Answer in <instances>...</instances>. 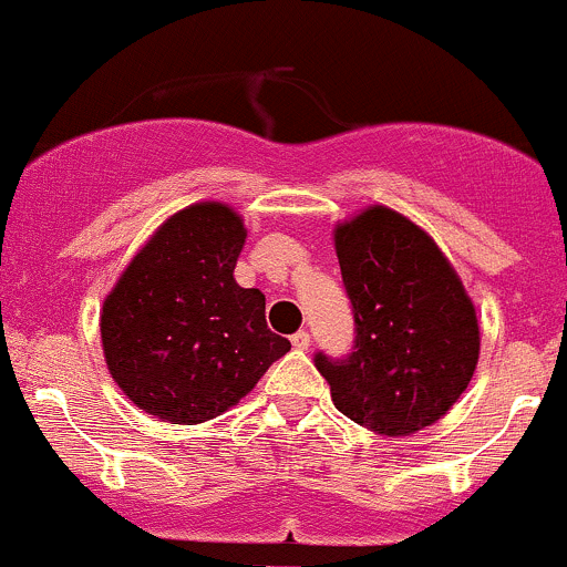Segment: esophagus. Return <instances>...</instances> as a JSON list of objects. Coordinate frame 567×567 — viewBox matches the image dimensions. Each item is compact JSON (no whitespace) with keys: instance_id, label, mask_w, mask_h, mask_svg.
<instances>
[{"instance_id":"obj_1","label":"esophagus","mask_w":567,"mask_h":567,"mask_svg":"<svg viewBox=\"0 0 567 567\" xmlns=\"http://www.w3.org/2000/svg\"><path fill=\"white\" fill-rule=\"evenodd\" d=\"M290 342H293L296 350H307L309 342H312V337H309V331H296L293 337H290Z\"/></svg>"}]
</instances>
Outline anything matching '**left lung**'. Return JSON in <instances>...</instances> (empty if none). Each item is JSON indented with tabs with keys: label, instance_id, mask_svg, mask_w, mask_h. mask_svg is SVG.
<instances>
[{
	"label": "left lung",
	"instance_id": "obj_1",
	"mask_svg": "<svg viewBox=\"0 0 567 567\" xmlns=\"http://www.w3.org/2000/svg\"><path fill=\"white\" fill-rule=\"evenodd\" d=\"M355 339L348 355L315 353L339 413L389 437L445 415L478 363L473 301L419 225L372 206L333 234Z\"/></svg>",
	"mask_w": 567,
	"mask_h": 567
}]
</instances>
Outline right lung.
I'll use <instances>...</instances> for the list:
<instances>
[{
	"label": "right lung",
	"mask_w": 567,
	"mask_h": 567,
	"mask_svg": "<svg viewBox=\"0 0 567 567\" xmlns=\"http://www.w3.org/2000/svg\"><path fill=\"white\" fill-rule=\"evenodd\" d=\"M241 217L195 204L148 238L103 303L105 361L135 408L200 424L247 396L290 342L266 326V296L234 279Z\"/></svg>",
	"instance_id": "1"
}]
</instances>
